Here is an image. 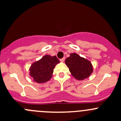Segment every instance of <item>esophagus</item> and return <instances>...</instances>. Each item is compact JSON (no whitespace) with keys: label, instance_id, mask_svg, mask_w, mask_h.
<instances>
[{"label":"esophagus","instance_id":"esophagus-1","mask_svg":"<svg viewBox=\"0 0 121 121\" xmlns=\"http://www.w3.org/2000/svg\"><path fill=\"white\" fill-rule=\"evenodd\" d=\"M64 60H65V58H63L60 60V61L62 62V63H63V62L64 61Z\"/></svg>","mask_w":121,"mask_h":121}]
</instances>
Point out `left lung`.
Returning <instances> with one entry per match:
<instances>
[{"label":"left lung","mask_w":121,"mask_h":121,"mask_svg":"<svg viewBox=\"0 0 121 121\" xmlns=\"http://www.w3.org/2000/svg\"><path fill=\"white\" fill-rule=\"evenodd\" d=\"M69 55L65 60V64L73 77L79 81L89 78L94 70L91 62L77 53H71Z\"/></svg>","instance_id":"obj_1"}]
</instances>
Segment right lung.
<instances>
[{
  "label": "right lung",
  "mask_w": 121,
  "mask_h": 121,
  "mask_svg": "<svg viewBox=\"0 0 121 121\" xmlns=\"http://www.w3.org/2000/svg\"><path fill=\"white\" fill-rule=\"evenodd\" d=\"M58 63L60 61L56 56L45 55L31 64L29 68V75L36 83H44L52 78L54 68Z\"/></svg>",
  "instance_id": "obj_1"
}]
</instances>
